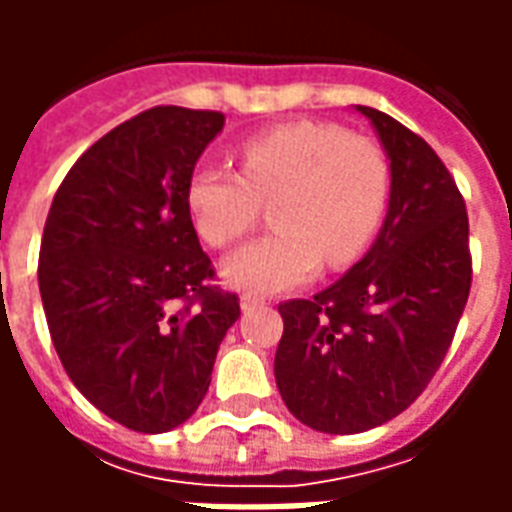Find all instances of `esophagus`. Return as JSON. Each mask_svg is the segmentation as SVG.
Wrapping results in <instances>:
<instances>
[{
    "label": "esophagus",
    "mask_w": 512,
    "mask_h": 512,
    "mask_svg": "<svg viewBox=\"0 0 512 512\" xmlns=\"http://www.w3.org/2000/svg\"><path fill=\"white\" fill-rule=\"evenodd\" d=\"M263 304V299H257V296H241V310L249 312L255 310V307H260Z\"/></svg>",
    "instance_id": "1"
}]
</instances>
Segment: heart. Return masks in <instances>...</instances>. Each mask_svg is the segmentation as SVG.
<instances>
[{
	"instance_id": "b5f03b06",
	"label": "heart",
	"mask_w": 512,
	"mask_h": 512,
	"mask_svg": "<svg viewBox=\"0 0 512 512\" xmlns=\"http://www.w3.org/2000/svg\"><path fill=\"white\" fill-rule=\"evenodd\" d=\"M389 197L384 150L329 123H293L249 136L241 172L202 167L189 180L186 205L197 233L227 246L255 227L260 202H274L277 233L235 249L222 279L246 293H285L321 271L365 255Z\"/></svg>"
}]
</instances>
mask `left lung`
I'll use <instances>...</instances> for the list:
<instances>
[{
  "label": "left lung",
  "mask_w": 512,
  "mask_h": 512,
  "mask_svg": "<svg viewBox=\"0 0 512 512\" xmlns=\"http://www.w3.org/2000/svg\"><path fill=\"white\" fill-rule=\"evenodd\" d=\"M389 161V205L376 241L312 301L279 304L277 389L321 433H362L406 411L452 343L472 285L469 219L433 147L370 106Z\"/></svg>",
  "instance_id": "left-lung-1"
}]
</instances>
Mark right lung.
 <instances>
[{
  "instance_id": "obj_1",
  "label": "right lung",
  "mask_w": 512,
  "mask_h": 512,
  "mask_svg": "<svg viewBox=\"0 0 512 512\" xmlns=\"http://www.w3.org/2000/svg\"><path fill=\"white\" fill-rule=\"evenodd\" d=\"M222 112L156 106L101 136L54 194L38 285L65 373L98 411L167 433L197 411L238 321L213 277L186 189Z\"/></svg>"
}]
</instances>
